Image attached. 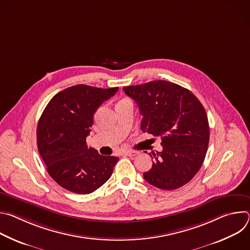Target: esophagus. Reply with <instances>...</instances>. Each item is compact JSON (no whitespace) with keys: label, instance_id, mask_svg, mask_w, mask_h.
Masks as SVG:
<instances>
[{"label":"esophagus","instance_id":"34e87169","mask_svg":"<svg viewBox=\"0 0 250 250\" xmlns=\"http://www.w3.org/2000/svg\"><path fill=\"white\" fill-rule=\"evenodd\" d=\"M124 155L125 156H135L138 154V151H134V150H127V151H125L123 152Z\"/></svg>","mask_w":250,"mask_h":250}]
</instances>
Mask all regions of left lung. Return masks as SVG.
<instances>
[{
  "mask_svg": "<svg viewBox=\"0 0 250 250\" xmlns=\"http://www.w3.org/2000/svg\"><path fill=\"white\" fill-rule=\"evenodd\" d=\"M137 104L140 128L162 139L161 152H152L146 182L162 190H175L193 179L208 150L209 127L205 108L188 89L157 80L124 87Z\"/></svg>",
  "mask_w": 250,
  "mask_h": 250,
  "instance_id": "obj_1",
  "label": "left lung"
}]
</instances>
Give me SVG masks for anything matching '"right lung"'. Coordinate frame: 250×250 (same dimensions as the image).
<instances>
[{
	"label": "right lung",
	"mask_w": 250,
	"mask_h": 250,
	"mask_svg": "<svg viewBox=\"0 0 250 250\" xmlns=\"http://www.w3.org/2000/svg\"><path fill=\"white\" fill-rule=\"evenodd\" d=\"M118 90L79 84L59 92L45 106L38 125V147L48 174L62 188L90 194L112 176L119 158L88 148L86 137L99 106Z\"/></svg>",
	"instance_id": "add662e5"
}]
</instances>
